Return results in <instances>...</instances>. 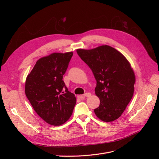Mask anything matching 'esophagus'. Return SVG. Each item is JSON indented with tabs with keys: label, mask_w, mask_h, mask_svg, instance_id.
<instances>
[{
	"label": "esophagus",
	"mask_w": 159,
	"mask_h": 159,
	"mask_svg": "<svg viewBox=\"0 0 159 159\" xmlns=\"http://www.w3.org/2000/svg\"><path fill=\"white\" fill-rule=\"evenodd\" d=\"M91 95V94L90 93H86L85 94H84V95H79V97L81 98V99H82V98H85L86 97H90Z\"/></svg>",
	"instance_id": "1"
}]
</instances>
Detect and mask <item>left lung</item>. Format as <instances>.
<instances>
[{
    "instance_id": "8db88e82",
    "label": "left lung",
    "mask_w": 159,
    "mask_h": 159,
    "mask_svg": "<svg viewBox=\"0 0 159 159\" xmlns=\"http://www.w3.org/2000/svg\"><path fill=\"white\" fill-rule=\"evenodd\" d=\"M77 53L97 81L95 91L101 103L94 110L95 115L104 122L117 119L134 93L135 77L130 64L122 53L107 45L89 50L79 49Z\"/></svg>"
}]
</instances>
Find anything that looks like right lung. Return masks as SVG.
<instances>
[{"mask_svg":"<svg viewBox=\"0 0 159 159\" xmlns=\"http://www.w3.org/2000/svg\"><path fill=\"white\" fill-rule=\"evenodd\" d=\"M72 52L40 58L28 75L25 93L36 113L47 123L61 126L72 115L77 100L62 80Z\"/></svg>","mask_w":159,"mask_h":159,"instance_id":"obj_1","label":"right lung"}]
</instances>
